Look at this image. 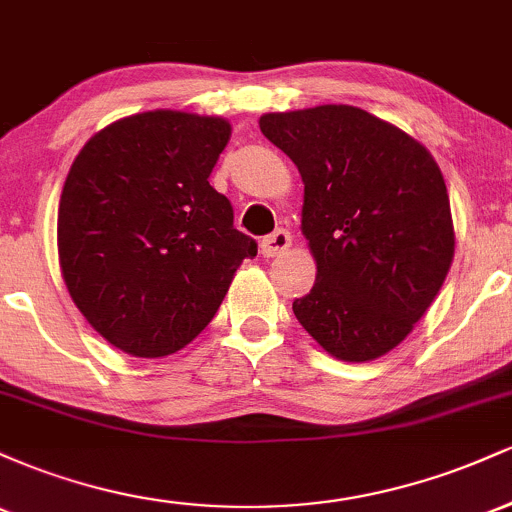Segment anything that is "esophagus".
<instances>
[{
  "mask_svg": "<svg viewBox=\"0 0 512 512\" xmlns=\"http://www.w3.org/2000/svg\"><path fill=\"white\" fill-rule=\"evenodd\" d=\"M291 245V233L286 228H276L274 233H269L267 238H262V255L264 257H279L289 250Z\"/></svg>",
  "mask_w": 512,
  "mask_h": 512,
  "instance_id": "obj_1",
  "label": "esophagus"
}]
</instances>
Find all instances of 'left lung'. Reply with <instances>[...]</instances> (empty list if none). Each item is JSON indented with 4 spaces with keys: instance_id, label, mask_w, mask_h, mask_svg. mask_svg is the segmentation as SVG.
<instances>
[{
    "instance_id": "1",
    "label": "left lung",
    "mask_w": 512,
    "mask_h": 512,
    "mask_svg": "<svg viewBox=\"0 0 512 512\" xmlns=\"http://www.w3.org/2000/svg\"><path fill=\"white\" fill-rule=\"evenodd\" d=\"M260 129L305 182L301 223L317 276L293 315L342 361L387 354L438 296L455 252L438 163L351 105L269 113Z\"/></svg>"
}]
</instances>
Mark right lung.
I'll use <instances>...</instances> for the list:
<instances>
[{
	"mask_svg": "<svg viewBox=\"0 0 512 512\" xmlns=\"http://www.w3.org/2000/svg\"><path fill=\"white\" fill-rule=\"evenodd\" d=\"M231 137L221 117L154 110L105 127L69 168L57 214L64 284L125 354L190 344L257 243L209 185Z\"/></svg>",
	"mask_w": 512,
	"mask_h": 512,
	"instance_id": "1",
	"label": "right lung"
}]
</instances>
